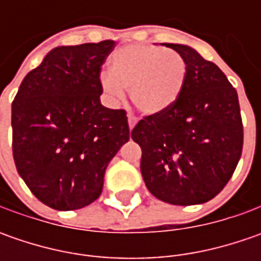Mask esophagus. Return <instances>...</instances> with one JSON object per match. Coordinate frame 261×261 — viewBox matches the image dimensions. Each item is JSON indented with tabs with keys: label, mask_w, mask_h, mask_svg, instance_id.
<instances>
[{
	"label": "esophagus",
	"mask_w": 261,
	"mask_h": 261,
	"mask_svg": "<svg viewBox=\"0 0 261 261\" xmlns=\"http://www.w3.org/2000/svg\"><path fill=\"white\" fill-rule=\"evenodd\" d=\"M127 123H129V129L132 130L136 125V117H134V116H130V115L127 116Z\"/></svg>",
	"instance_id": "esophagus-1"
}]
</instances>
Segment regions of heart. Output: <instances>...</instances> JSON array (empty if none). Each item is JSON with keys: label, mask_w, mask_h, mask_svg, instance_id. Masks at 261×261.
<instances>
[{"label": "heart", "mask_w": 261, "mask_h": 261, "mask_svg": "<svg viewBox=\"0 0 261 261\" xmlns=\"http://www.w3.org/2000/svg\"><path fill=\"white\" fill-rule=\"evenodd\" d=\"M185 59L174 50L151 45L117 49L110 58V71L98 84L110 103H119L129 90L136 109L148 116L164 113L177 101L186 81Z\"/></svg>", "instance_id": "heart-1"}]
</instances>
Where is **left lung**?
Returning <instances> with one entry per match:
<instances>
[{
	"label": "left lung",
	"instance_id": "left-lung-1",
	"mask_svg": "<svg viewBox=\"0 0 261 261\" xmlns=\"http://www.w3.org/2000/svg\"><path fill=\"white\" fill-rule=\"evenodd\" d=\"M185 59L181 94L164 113L146 116L132 130L142 149L148 190L171 205L214 199L234 174L243 151V122L236 88L193 47L164 43Z\"/></svg>",
	"mask_w": 261,
	"mask_h": 261
}]
</instances>
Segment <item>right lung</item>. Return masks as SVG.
<instances>
[{"mask_svg": "<svg viewBox=\"0 0 261 261\" xmlns=\"http://www.w3.org/2000/svg\"><path fill=\"white\" fill-rule=\"evenodd\" d=\"M115 40L58 46L24 76L11 105L13 156L32 193L56 211L101 195L130 130L125 110L101 105L98 76Z\"/></svg>", "mask_w": 261, "mask_h": 261, "instance_id": "obj_1", "label": "right lung"}]
</instances>
